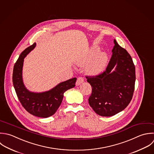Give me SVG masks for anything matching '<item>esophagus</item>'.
<instances>
[{"mask_svg":"<svg viewBox=\"0 0 154 154\" xmlns=\"http://www.w3.org/2000/svg\"><path fill=\"white\" fill-rule=\"evenodd\" d=\"M83 82H84L83 78H82V77H79L77 78V82H76V85H77V86H79V85H81Z\"/></svg>","mask_w":154,"mask_h":154,"instance_id":"obj_1","label":"esophagus"}]
</instances>
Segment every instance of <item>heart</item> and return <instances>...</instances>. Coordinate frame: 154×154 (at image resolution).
<instances>
[{
	"label": "heart",
	"mask_w": 154,
	"mask_h": 154,
	"mask_svg": "<svg viewBox=\"0 0 154 154\" xmlns=\"http://www.w3.org/2000/svg\"><path fill=\"white\" fill-rule=\"evenodd\" d=\"M98 51V48H92L85 55L76 60L77 65L83 66L88 63L86 66L87 72L91 75L99 74L106 68L108 62L109 56L106 51H101L97 54Z\"/></svg>",
	"instance_id": "1"
}]
</instances>
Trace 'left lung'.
<instances>
[{"label": "left lung", "mask_w": 154, "mask_h": 154, "mask_svg": "<svg viewBox=\"0 0 154 154\" xmlns=\"http://www.w3.org/2000/svg\"><path fill=\"white\" fill-rule=\"evenodd\" d=\"M114 44L106 71L96 76L86 77L92 87L88 100L90 106L97 114L106 117L112 116L128 106L136 82V69L131 56L115 39Z\"/></svg>", "instance_id": "obj_1"}]
</instances>
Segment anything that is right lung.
<instances>
[{
	"label": "right lung",
	"mask_w": 154,
	"mask_h": 154,
	"mask_svg": "<svg viewBox=\"0 0 154 154\" xmlns=\"http://www.w3.org/2000/svg\"><path fill=\"white\" fill-rule=\"evenodd\" d=\"M35 46L36 43H34L20 55L14 66L12 82L18 98L26 111L33 116L44 118L56 113L62 103L64 92L75 86L77 79L61 82L53 89L43 92H33L27 89L22 77L23 62L24 57Z\"/></svg>",
	"instance_id": "add662e5"
}]
</instances>
